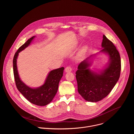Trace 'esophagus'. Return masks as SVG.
Wrapping results in <instances>:
<instances>
[{
    "label": "esophagus",
    "mask_w": 134,
    "mask_h": 134,
    "mask_svg": "<svg viewBox=\"0 0 134 134\" xmlns=\"http://www.w3.org/2000/svg\"><path fill=\"white\" fill-rule=\"evenodd\" d=\"M72 69L71 66H67L65 69V71L66 72H70L72 71Z\"/></svg>",
    "instance_id": "34e87169"
}]
</instances>
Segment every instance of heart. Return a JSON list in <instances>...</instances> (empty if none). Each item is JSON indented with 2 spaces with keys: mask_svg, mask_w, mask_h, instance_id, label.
<instances>
[{
  "mask_svg": "<svg viewBox=\"0 0 134 134\" xmlns=\"http://www.w3.org/2000/svg\"><path fill=\"white\" fill-rule=\"evenodd\" d=\"M87 49H88L87 45H84L79 51L78 55H77V58L78 59H81V58L83 57Z\"/></svg>",
  "mask_w": 134,
  "mask_h": 134,
  "instance_id": "obj_1",
  "label": "heart"
}]
</instances>
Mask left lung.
I'll use <instances>...</instances> for the list:
<instances>
[{
	"label": "left lung",
	"instance_id": "left-lung-1",
	"mask_svg": "<svg viewBox=\"0 0 134 134\" xmlns=\"http://www.w3.org/2000/svg\"><path fill=\"white\" fill-rule=\"evenodd\" d=\"M103 48L100 52L106 53L109 57L108 66L99 74L92 71L88 58L78 66L76 72L78 91L86 100L96 102L108 96L115 87L120 76L121 69L120 55L115 45L103 35Z\"/></svg>",
	"mask_w": 134,
	"mask_h": 134
}]
</instances>
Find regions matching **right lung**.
I'll return each instance as SVG.
<instances>
[{
	"instance_id": "obj_1",
	"label": "right lung",
	"mask_w": 134,
	"mask_h": 134,
	"mask_svg": "<svg viewBox=\"0 0 134 134\" xmlns=\"http://www.w3.org/2000/svg\"><path fill=\"white\" fill-rule=\"evenodd\" d=\"M35 37L34 36L28 39L15 53L13 60V73L16 87L23 96L30 103L38 106H43L50 103L56 95L64 68L62 67L51 71L44 84L38 88H30L21 81L18 71L16 59L19 52L28 46Z\"/></svg>"
}]
</instances>
